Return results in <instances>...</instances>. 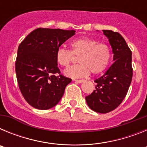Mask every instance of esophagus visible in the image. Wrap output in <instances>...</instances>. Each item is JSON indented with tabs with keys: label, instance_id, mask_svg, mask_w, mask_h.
<instances>
[{
	"label": "esophagus",
	"instance_id": "34e87169",
	"mask_svg": "<svg viewBox=\"0 0 147 147\" xmlns=\"http://www.w3.org/2000/svg\"><path fill=\"white\" fill-rule=\"evenodd\" d=\"M74 81L76 82H77V83H82V82H83L85 81V80H74Z\"/></svg>",
	"mask_w": 147,
	"mask_h": 147
}]
</instances>
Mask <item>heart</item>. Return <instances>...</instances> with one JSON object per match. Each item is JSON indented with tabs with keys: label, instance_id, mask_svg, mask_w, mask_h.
Instances as JSON below:
<instances>
[{
	"label": "heart",
	"instance_id": "b5f03b06",
	"mask_svg": "<svg viewBox=\"0 0 147 147\" xmlns=\"http://www.w3.org/2000/svg\"><path fill=\"white\" fill-rule=\"evenodd\" d=\"M71 51L59 48L55 54L56 61L59 65L67 67L74 59V55L80 57V65L72 66L65 72L66 76L73 78L88 76L92 72L98 74L105 71L111 60V50L107 44L88 37H81L71 42Z\"/></svg>",
	"mask_w": 147,
	"mask_h": 147
}]
</instances>
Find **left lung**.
I'll list each match as a JSON object with an SVG mask.
<instances>
[{
	"label": "left lung",
	"instance_id": "1",
	"mask_svg": "<svg viewBox=\"0 0 147 147\" xmlns=\"http://www.w3.org/2000/svg\"><path fill=\"white\" fill-rule=\"evenodd\" d=\"M113 54V63L103 76L95 80L96 89L85 97L88 107L99 113L115 110L125 98L132 82V51L118 32L102 30Z\"/></svg>",
	"mask_w": 147,
	"mask_h": 147
}]
</instances>
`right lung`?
<instances>
[{
    "instance_id": "right-lung-1",
    "label": "right lung",
    "mask_w": 147,
    "mask_h": 147,
    "mask_svg": "<svg viewBox=\"0 0 147 147\" xmlns=\"http://www.w3.org/2000/svg\"><path fill=\"white\" fill-rule=\"evenodd\" d=\"M74 30L39 28L19 45L15 62L17 80L23 97L31 106L48 110L57 105L71 82L60 74L56 51Z\"/></svg>"
}]
</instances>
